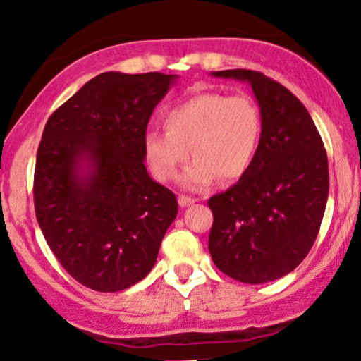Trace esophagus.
Returning a JSON list of instances; mask_svg holds the SVG:
<instances>
[{
  "instance_id": "esophagus-1",
  "label": "esophagus",
  "mask_w": 361,
  "mask_h": 361,
  "mask_svg": "<svg viewBox=\"0 0 361 361\" xmlns=\"http://www.w3.org/2000/svg\"><path fill=\"white\" fill-rule=\"evenodd\" d=\"M195 199L194 197H189V195H179V206L180 207H188L190 204H194Z\"/></svg>"
}]
</instances>
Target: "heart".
<instances>
[{"label":"heart","instance_id":"b5f03b06","mask_svg":"<svg viewBox=\"0 0 361 361\" xmlns=\"http://www.w3.org/2000/svg\"><path fill=\"white\" fill-rule=\"evenodd\" d=\"M166 132H149L144 155L157 180L167 182L189 159L195 160L180 176L185 189L202 190L217 177L235 182L251 171L262 137V115L249 95L199 92L169 106Z\"/></svg>","mask_w":361,"mask_h":361}]
</instances>
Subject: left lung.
Wrapping results in <instances>:
<instances>
[{
    "instance_id": "8db88e82",
    "label": "left lung",
    "mask_w": 361,
    "mask_h": 361,
    "mask_svg": "<svg viewBox=\"0 0 361 361\" xmlns=\"http://www.w3.org/2000/svg\"><path fill=\"white\" fill-rule=\"evenodd\" d=\"M211 75L247 82L259 104L262 137L243 179L209 199V252L222 273L247 284L283 278L313 247L328 201V157L305 105L255 70Z\"/></svg>"
}]
</instances>
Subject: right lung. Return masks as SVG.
I'll return each instance as SVG.
<instances>
[{
	"label": "right lung",
	"mask_w": 361,
	"mask_h": 361,
	"mask_svg": "<svg viewBox=\"0 0 361 361\" xmlns=\"http://www.w3.org/2000/svg\"><path fill=\"white\" fill-rule=\"evenodd\" d=\"M177 75L105 72L58 106L35 166V212L66 273L100 293L144 279L177 216L172 190L150 179L144 139Z\"/></svg>",
	"instance_id": "add662e5"
}]
</instances>
